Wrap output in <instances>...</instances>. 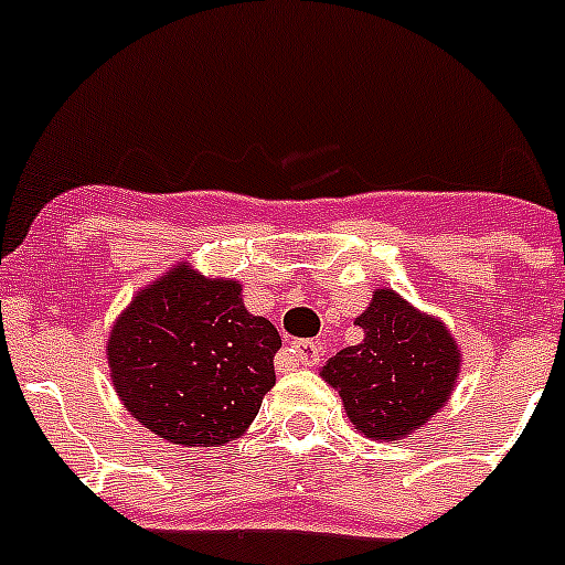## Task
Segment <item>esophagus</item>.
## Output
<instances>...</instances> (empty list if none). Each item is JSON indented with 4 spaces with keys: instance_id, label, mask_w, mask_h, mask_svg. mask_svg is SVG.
<instances>
[{
    "instance_id": "1",
    "label": "esophagus",
    "mask_w": 565,
    "mask_h": 565,
    "mask_svg": "<svg viewBox=\"0 0 565 565\" xmlns=\"http://www.w3.org/2000/svg\"><path fill=\"white\" fill-rule=\"evenodd\" d=\"M291 359L302 366H317L319 355H322V347L317 341H291Z\"/></svg>"
}]
</instances>
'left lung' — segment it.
I'll return each instance as SVG.
<instances>
[{
  "label": "left lung",
  "mask_w": 565,
  "mask_h": 565,
  "mask_svg": "<svg viewBox=\"0 0 565 565\" xmlns=\"http://www.w3.org/2000/svg\"><path fill=\"white\" fill-rule=\"evenodd\" d=\"M355 324L364 341L339 350L319 375L339 392L359 434L384 443L408 437L451 401L462 350L443 319L392 288H375Z\"/></svg>",
  "instance_id": "8db88e82"
}]
</instances>
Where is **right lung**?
Instances as JSON below:
<instances>
[{"label":"right lung","mask_w":565,"mask_h":565,"mask_svg":"<svg viewBox=\"0 0 565 565\" xmlns=\"http://www.w3.org/2000/svg\"><path fill=\"white\" fill-rule=\"evenodd\" d=\"M279 347L277 328L246 310L237 279L175 263L114 319L106 359L114 392L145 428L184 448H218L246 434L277 384Z\"/></svg>","instance_id":"add662e5"}]
</instances>
